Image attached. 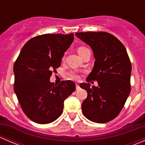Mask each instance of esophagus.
<instances>
[{"mask_svg":"<svg viewBox=\"0 0 145 145\" xmlns=\"http://www.w3.org/2000/svg\"><path fill=\"white\" fill-rule=\"evenodd\" d=\"M76 90H78V89L80 88L79 86H78V84H77V83H76Z\"/></svg>","mask_w":145,"mask_h":145,"instance_id":"1","label":"esophagus"}]
</instances>
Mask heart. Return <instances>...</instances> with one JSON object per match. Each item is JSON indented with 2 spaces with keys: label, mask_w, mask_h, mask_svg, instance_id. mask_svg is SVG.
Returning a JSON list of instances; mask_svg holds the SVG:
<instances>
[{
  "label": "heart",
  "mask_w": 145,
  "mask_h": 145,
  "mask_svg": "<svg viewBox=\"0 0 145 145\" xmlns=\"http://www.w3.org/2000/svg\"><path fill=\"white\" fill-rule=\"evenodd\" d=\"M88 50V48H86V47L80 46L77 48V52H78V55H81L82 54V52H83L85 50ZM69 76H70V77H71V78H72V79L78 80V78H79V76H78V74H77V73L71 72V74H69Z\"/></svg>",
  "instance_id": "obj_1"
}]
</instances>
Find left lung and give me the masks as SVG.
Instances as JSON below:
<instances>
[{
  "label": "left lung",
  "mask_w": 145,
  "mask_h": 145,
  "mask_svg": "<svg viewBox=\"0 0 145 145\" xmlns=\"http://www.w3.org/2000/svg\"><path fill=\"white\" fill-rule=\"evenodd\" d=\"M76 36L90 45L95 59L86 81L81 83L88 93L81 105L85 117L95 123L109 122L119 114L131 92V63L121 41L106 32H79Z\"/></svg>",
  "instance_id": "8db88e82"
}]
</instances>
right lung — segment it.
Returning <instances> with one entry per match:
<instances>
[{"mask_svg":"<svg viewBox=\"0 0 145 145\" xmlns=\"http://www.w3.org/2000/svg\"><path fill=\"white\" fill-rule=\"evenodd\" d=\"M73 40L72 33L37 36L26 43L15 61L14 93L26 116L37 123H50L59 118L64 101L76 90L71 81L57 86L50 81Z\"/></svg>","mask_w":145,"mask_h":145,"instance_id":"1","label":"right lung"}]
</instances>
